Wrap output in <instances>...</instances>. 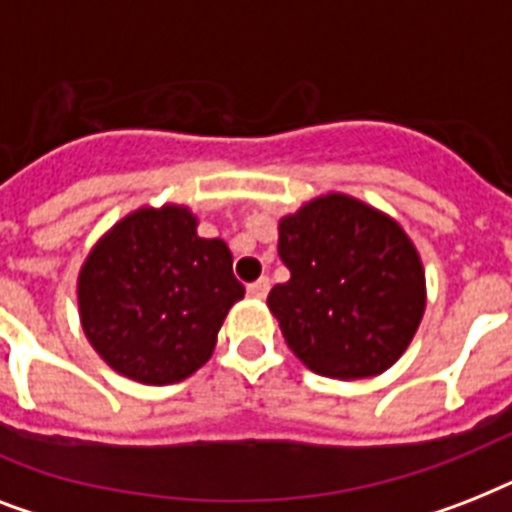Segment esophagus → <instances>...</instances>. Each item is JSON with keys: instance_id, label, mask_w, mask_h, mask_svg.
<instances>
[{"instance_id": "esophagus-1", "label": "esophagus", "mask_w": 512, "mask_h": 512, "mask_svg": "<svg viewBox=\"0 0 512 512\" xmlns=\"http://www.w3.org/2000/svg\"><path fill=\"white\" fill-rule=\"evenodd\" d=\"M268 289H271V281H268V279H257L255 284H249V287H247V295L255 297V300H263V297L268 295Z\"/></svg>"}]
</instances>
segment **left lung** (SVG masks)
Listing matches in <instances>:
<instances>
[{"label":"left lung","instance_id":"obj_1","mask_svg":"<svg viewBox=\"0 0 512 512\" xmlns=\"http://www.w3.org/2000/svg\"><path fill=\"white\" fill-rule=\"evenodd\" d=\"M289 268L268 308L311 372L382 374L409 348L425 313V271L404 228L364 201L327 193L279 220Z\"/></svg>","mask_w":512,"mask_h":512}]
</instances>
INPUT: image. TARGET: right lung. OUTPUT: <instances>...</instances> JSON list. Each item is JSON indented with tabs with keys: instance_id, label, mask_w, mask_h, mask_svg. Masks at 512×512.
Returning a JSON list of instances; mask_svg holds the SVG:
<instances>
[{
	"instance_id": "obj_1",
	"label": "right lung",
	"mask_w": 512,
	"mask_h": 512,
	"mask_svg": "<svg viewBox=\"0 0 512 512\" xmlns=\"http://www.w3.org/2000/svg\"><path fill=\"white\" fill-rule=\"evenodd\" d=\"M188 207H140L84 260L76 297L90 345L114 372L143 385L191 377L244 297L231 249L201 239Z\"/></svg>"
}]
</instances>
